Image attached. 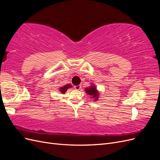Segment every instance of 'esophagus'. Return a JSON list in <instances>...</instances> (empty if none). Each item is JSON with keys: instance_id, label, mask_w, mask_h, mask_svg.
<instances>
[{"instance_id": "obj_1", "label": "esophagus", "mask_w": 160, "mask_h": 160, "mask_svg": "<svg viewBox=\"0 0 160 160\" xmlns=\"http://www.w3.org/2000/svg\"><path fill=\"white\" fill-rule=\"evenodd\" d=\"M75 89H76V90H79V89H81V85H76V86H75Z\"/></svg>"}]
</instances>
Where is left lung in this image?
<instances>
[{
  "mask_svg": "<svg viewBox=\"0 0 160 160\" xmlns=\"http://www.w3.org/2000/svg\"><path fill=\"white\" fill-rule=\"evenodd\" d=\"M85 93L89 95L90 97L89 98L93 99V101H98L99 98V93L100 92L97 89L96 86L94 84H91V85L89 88H86L85 89Z\"/></svg>",
  "mask_w": 160,
  "mask_h": 160,
  "instance_id": "obj_1",
  "label": "left lung"
}]
</instances>
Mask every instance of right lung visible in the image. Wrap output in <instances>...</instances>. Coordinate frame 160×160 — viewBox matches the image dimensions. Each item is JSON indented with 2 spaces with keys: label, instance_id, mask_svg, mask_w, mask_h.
Returning a JSON list of instances; mask_svg holds the SVG:
<instances>
[{
  "label": "right lung",
  "instance_id": "1",
  "mask_svg": "<svg viewBox=\"0 0 160 160\" xmlns=\"http://www.w3.org/2000/svg\"><path fill=\"white\" fill-rule=\"evenodd\" d=\"M72 88V85L71 84H67L66 85H64V86L59 88V90L62 94H65V92L67 91V89L69 88Z\"/></svg>",
  "mask_w": 160,
  "mask_h": 160
}]
</instances>
